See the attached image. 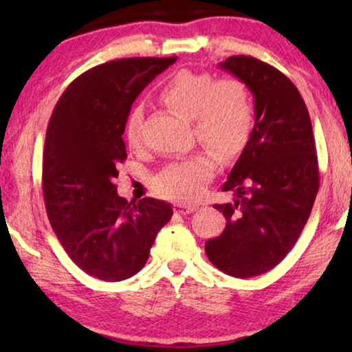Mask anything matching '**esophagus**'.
<instances>
[{
  "label": "esophagus",
  "mask_w": 352,
  "mask_h": 352,
  "mask_svg": "<svg viewBox=\"0 0 352 352\" xmlns=\"http://www.w3.org/2000/svg\"><path fill=\"white\" fill-rule=\"evenodd\" d=\"M177 208H178V212H180V214H189V212H192V211L197 210V205L180 204V205H177Z\"/></svg>",
  "instance_id": "obj_1"
}]
</instances>
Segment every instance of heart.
<instances>
[{
    "label": "heart",
    "instance_id": "obj_1",
    "mask_svg": "<svg viewBox=\"0 0 352 352\" xmlns=\"http://www.w3.org/2000/svg\"><path fill=\"white\" fill-rule=\"evenodd\" d=\"M160 100L170 111L194 124V135L201 146L228 163L239 157L253 132L254 111L245 83L210 73L182 69L166 82ZM129 146L142 147V110L130 111L126 126ZM217 163L210 153H195L174 163L155 177L153 186L166 199L195 200L216 174Z\"/></svg>",
    "mask_w": 352,
    "mask_h": 352
}]
</instances>
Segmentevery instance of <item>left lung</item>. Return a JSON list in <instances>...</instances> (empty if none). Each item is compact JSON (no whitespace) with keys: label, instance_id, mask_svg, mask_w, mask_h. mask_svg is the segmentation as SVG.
<instances>
[{"label":"left lung","instance_id":"1","mask_svg":"<svg viewBox=\"0 0 352 352\" xmlns=\"http://www.w3.org/2000/svg\"><path fill=\"white\" fill-rule=\"evenodd\" d=\"M220 68L250 88L256 116L222 186L234 204L214 205L225 230L205 252L226 275L252 278L272 270L296 243L318 192V158L307 107L287 76L252 56H231Z\"/></svg>","mask_w":352,"mask_h":352}]
</instances>
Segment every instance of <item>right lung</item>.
<instances>
[{
    "instance_id": "add662e5",
    "label": "right lung",
    "mask_w": 352,
    "mask_h": 352,
    "mask_svg": "<svg viewBox=\"0 0 352 352\" xmlns=\"http://www.w3.org/2000/svg\"><path fill=\"white\" fill-rule=\"evenodd\" d=\"M177 57L118 58L85 71L57 100L46 130L43 199L52 230L74 264L102 281H122L147 262L169 222L166 201L119 197V164L130 109Z\"/></svg>"
}]
</instances>
